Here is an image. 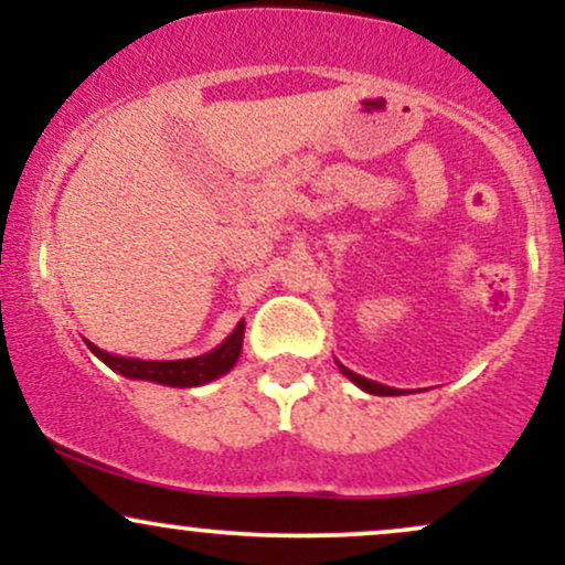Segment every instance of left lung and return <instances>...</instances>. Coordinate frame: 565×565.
I'll use <instances>...</instances> for the list:
<instances>
[{
  "mask_svg": "<svg viewBox=\"0 0 565 565\" xmlns=\"http://www.w3.org/2000/svg\"><path fill=\"white\" fill-rule=\"evenodd\" d=\"M337 366H340V372L345 374V377H348L350 382H353V385H359L361 391H366V393H372V395H401V393H406V391H398V387H387V385H382V382H374V380L361 377V374L350 372L348 366H342L340 361H337Z\"/></svg>",
  "mask_w": 565,
  "mask_h": 565,
  "instance_id": "1",
  "label": "left lung"
}]
</instances>
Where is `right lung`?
<instances>
[{"label":"right lung","mask_w":565,"mask_h":565,"mask_svg":"<svg viewBox=\"0 0 565 565\" xmlns=\"http://www.w3.org/2000/svg\"><path fill=\"white\" fill-rule=\"evenodd\" d=\"M87 342V340H84ZM244 345V321L236 323V329L225 337L223 342L210 353L193 355V359H180V361H142V359H125V355H114L100 350L93 342H87V348L93 350L97 359L103 361L108 369L119 372L121 377L129 380H146V382H159L167 387H199L206 382L223 377L236 366L238 355H242Z\"/></svg>","instance_id":"1"}]
</instances>
